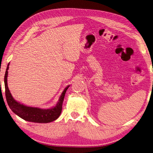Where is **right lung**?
Returning <instances> with one entry per match:
<instances>
[{
  "mask_svg": "<svg viewBox=\"0 0 153 153\" xmlns=\"http://www.w3.org/2000/svg\"><path fill=\"white\" fill-rule=\"evenodd\" d=\"M8 70L9 64L6 69L5 74L4 76L5 97L7 104H8L9 108L14 113L25 121L39 123H47L52 122L59 117L62 110V104L63 102L65 93H66L67 89L68 88L69 86H67L65 88L59 98V102L57 103L55 107L52 108L45 110V109H40L39 108L27 106L22 104H20L13 98L9 90L8 86H7Z\"/></svg>",
  "mask_w": 153,
  "mask_h": 153,
  "instance_id": "obj_1",
  "label": "right lung"
}]
</instances>
